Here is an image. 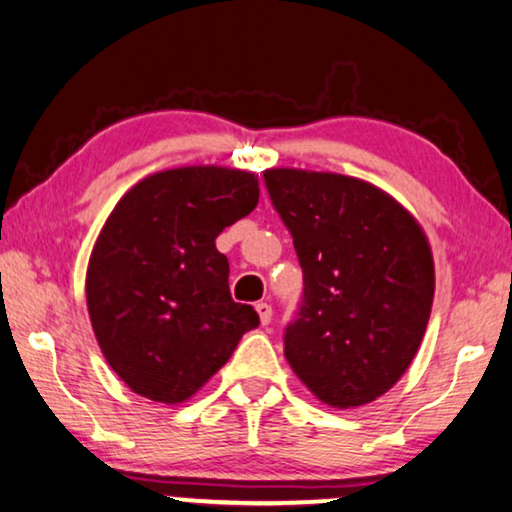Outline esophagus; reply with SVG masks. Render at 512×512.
Returning <instances> with one entry per match:
<instances>
[{
    "mask_svg": "<svg viewBox=\"0 0 512 512\" xmlns=\"http://www.w3.org/2000/svg\"><path fill=\"white\" fill-rule=\"evenodd\" d=\"M256 311H258V316H261V323L263 325H270V321H272V307L268 305V302H258Z\"/></svg>",
    "mask_w": 512,
    "mask_h": 512,
    "instance_id": "esophagus-1",
    "label": "esophagus"
}]
</instances>
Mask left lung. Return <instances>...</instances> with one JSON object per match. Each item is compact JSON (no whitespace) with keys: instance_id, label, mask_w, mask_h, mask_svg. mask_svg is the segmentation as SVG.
Listing matches in <instances>:
<instances>
[{"instance_id":"8db88e82","label":"left lung","mask_w":512,"mask_h":512,"mask_svg":"<svg viewBox=\"0 0 512 512\" xmlns=\"http://www.w3.org/2000/svg\"><path fill=\"white\" fill-rule=\"evenodd\" d=\"M265 187L302 274L284 355L332 409L374 402L416 358L434 300V258L416 217L358 177L268 168Z\"/></svg>"}]
</instances>
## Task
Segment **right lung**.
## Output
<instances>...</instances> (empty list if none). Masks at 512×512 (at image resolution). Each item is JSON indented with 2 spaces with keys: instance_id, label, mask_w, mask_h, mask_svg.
<instances>
[{
  "instance_id": "obj_1",
  "label": "right lung",
  "mask_w": 512,
  "mask_h": 512,
  "mask_svg": "<svg viewBox=\"0 0 512 512\" xmlns=\"http://www.w3.org/2000/svg\"><path fill=\"white\" fill-rule=\"evenodd\" d=\"M258 177L224 166L147 175L94 242L87 311L103 358L140 397L182 404L226 365L254 307L233 302L214 240L258 205Z\"/></svg>"
}]
</instances>
